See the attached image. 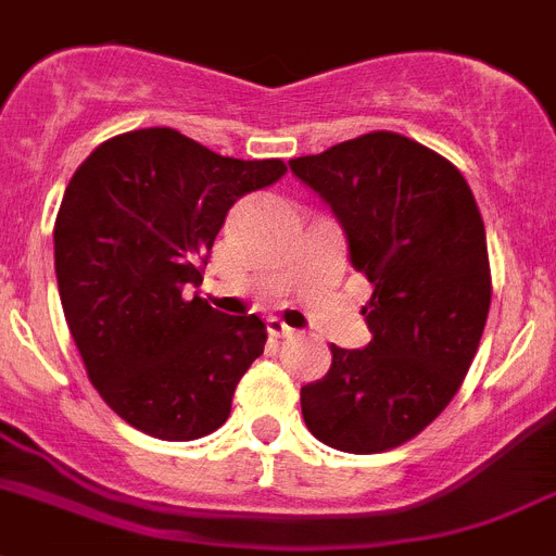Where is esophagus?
Wrapping results in <instances>:
<instances>
[{
  "label": "esophagus",
  "mask_w": 556,
  "mask_h": 556,
  "mask_svg": "<svg viewBox=\"0 0 556 556\" xmlns=\"http://www.w3.org/2000/svg\"><path fill=\"white\" fill-rule=\"evenodd\" d=\"M265 330H268V336L271 338H291L293 336V330L285 325L282 318H268V321H265Z\"/></svg>",
  "instance_id": "obj_1"
}]
</instances>
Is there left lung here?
Masks as SVG:
<instances>
[{"instance_id": "8db88e82", "label": "left lung", "mask_w": 556, "mask_h": 556, "mask_svg": "<svg viewBox=\"0 0 556 556\" xmlns=\"http://www.w3.org/2000/svg\"><path fill=\"white\" fill-rule=\"evenodd\" d=\"M291 170L330 204L371 282V341L330 344V371L302 386V417L336 451H392L445 412L479 352L492 299L479 204L456 164L394 131L291 159Z\"/></svg>"}]
</instances>
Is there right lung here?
I'll use <instances>...</instances> for the list:
<instances>
[{
	"label": "right lung",
	"instance_id": "add662e5",
	"mask_svg": "<svg viewBox=\"0 0 556 556\" xmlns=\"http://www.w3.org/2000/svg\"><path fill=\"white\" fill-rule=\"evenodd\" d=\"M285 170L282 159L243 162L176 128H139L72 176L52 231L58 293L91 386L137 431L190 442L229 417L265 325L187 291L231 204Z\"/></svg>",
	"mask_w": 556,
	"mask_h": 556
}]
</instances>
